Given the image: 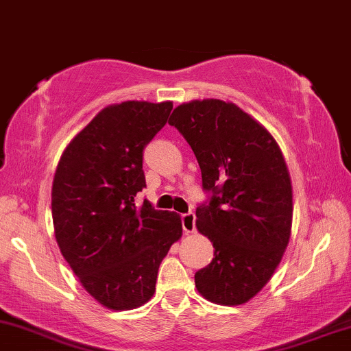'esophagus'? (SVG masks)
<instances>
[{"mask_svg": "<svg viewBox=\"0 0 351 351\" xmlns=\"http://www.w3.org/2000/svg\"><path fill=\"white\" fill-rule=\"evenodd\" d=\"M182 228L185 234H192L195 231V215L185 213L182 215Z\"/></svg>", "mask_w": 351, "mask_h": 351, "instance_id": "obj_1", "label": "esophagus"}]
</instances>
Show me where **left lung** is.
<instances>
[{
	"label": "left lung",
	"mask_w": 351,
	"mask_h": 351,
	"mask_svg": "<svg viewBox=\"0 0 351 351\" xmlns=\"http://www.w3.org/2000/svg\"><path fill=\"white\" fill-rule=\"evenodd\" d=\"M169 125L182 133L202 169L208 205L197 208L198 232L215 257L195 274L215 304L252 300L274 276L291 237V177L278 143L236 104L219 99L177 106Z\"/></svg>",
	"instance_id": "8db88e82"
}]
</instances>
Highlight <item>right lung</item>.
Here are the masks:
<instances>
[{
	"mask_svg": "<svg viewBox=\"0 0 351 351\" xmlns=\"http://www.w3.org/2000/svg\"><path fill=\"white\" fill-rule=\"evenodd\" d=\"M172 102L104 107L64 148L51 185L60 252L104 308L136 309L156 291L162 258L182 237L180 215L135 205L146 187L143 149L167 122Z\"/></svg>",
	"mask_w": 351,
	"mask_h": 351,
	"instance_id": "add662e5",
	"label": "right lung"
}]
</instances>
